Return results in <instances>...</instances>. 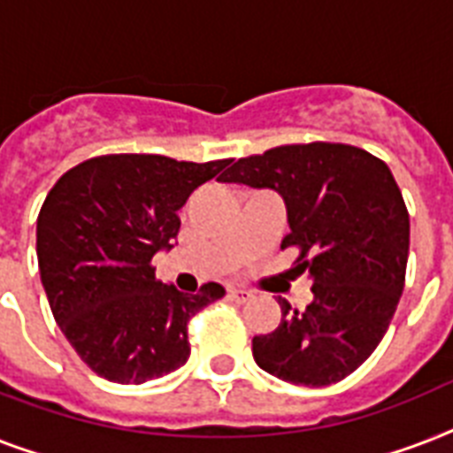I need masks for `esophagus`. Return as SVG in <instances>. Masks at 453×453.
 <instances>
[{
  "instance_id": "esophagus-1",
  "label": "esophagus",
  "mask_w": 453,
  "mask_h": 453,
  "mask_svg": "<svg viewBox=\"0 0 453 453\" xmlns=\"http://www.w3.org/2000/svg\"><path fill=\"white\" fill-rule=\"evenodd\" d=\"M227 296L233 298L234 303H249L251 298H254V294H251V291H247V289H230V291H227Z\"/></svg>"
}]
</instances>
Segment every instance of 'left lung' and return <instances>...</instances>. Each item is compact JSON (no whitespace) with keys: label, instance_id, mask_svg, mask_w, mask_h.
<instances>
[{"label":"left lung","instance_id":"8db88e82","mask_svg":"<svg viewBox=\"0 0 453 453\" xmlns=\"http://www.w3.org/2000/svg\"><path fill=\"white\" fill-rule=\"evenodd\" d=\"M275 190L298 247L296 273L312 280V301L254 336L263 372L296 386L322 388L350 376L380 338L404 289L409 213L386 162L343 143L282 145L244 157L219 178Z\"/></svg>","mask_w":453,"mask_h":453}]
</instances>
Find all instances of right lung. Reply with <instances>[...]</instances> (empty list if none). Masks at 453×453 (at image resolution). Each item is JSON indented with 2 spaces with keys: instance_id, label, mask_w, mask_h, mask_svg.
I'll use <instances>...</instances> for the list:
<instances>
[{
  "instance_id": "1",
  "label": "right lung",
  "mask_w": 453,
  "mask_h": 453,
  "mask_svg": "<svg viewBox=\"0 0 453 453\" xmlns=\"http://www.w3.org/2000/svg\"><path fill=\"white\" fill-rule=\"evenodd\" d=\"M227 164L103 155L63 173L46 195L39 275L56 324L91 372L138 386L188 362V322L226 289L209 282L183 294L157 280L152 256L173 247L178 209Z\"/></svg>"
}]
</instances>
